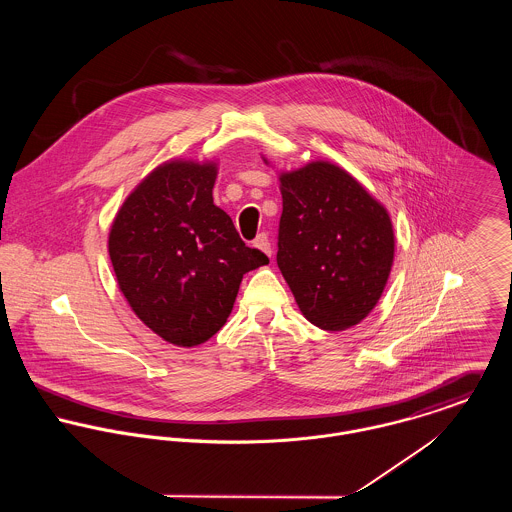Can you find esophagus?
Returning a JSON list of instances; mask_svg holds the SVG:
<instances>
[{
  "mask_svg": "<svg viewBox=\"0 0 512 512\" xmlns=\"http://www.w3.org/2000/svg\"><path fill=\"white\" fill-rule=\"evenodd\" d=\"M254 246H256L258 250H262L266 256H270V258H272V246H270V238H268V234H266V232H260V234L256 236Z\"/></svg>",
  "mask_w": 512,
  "mask_h": 512,
  "instance_id": "1",
  "label": "esophagus"
}]
</instances>
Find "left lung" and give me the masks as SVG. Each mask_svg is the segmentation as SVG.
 <instances>
[{
    "mask_svg": "<svg viewBox=\"0 0 512 512\" xmlns=\"http://www.w3.org/2000/svg\"><path fill=\"white\" fill-rule=\"evenodd\" d=\"M280 191L276 258L299 311L325 331L361 323L394 262L388 211L349 171L325 159L282 171Z\"/></svg>",
    "mask_w": 512,
    "mask_h": 512,
    "instance_id": "8db88e82",
    "label": "left lung"
}]
</instances>
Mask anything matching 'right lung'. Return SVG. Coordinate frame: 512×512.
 I'll return each mask as SVG.
<instances>
[{"label": "right lung", "mask_w": 512, "mask_h": 512, "mask_svg": "<svg viewBox=\"0 0 512 512\" xmlns=\"http://www.w3.org/2000/svg\"><path fill=\"white\" fill-rule=\"evenodd\" d=\"M219 161L169 159L118 209L108 254L120 292L155 335L197 347L226 323L246 272L266 266L213 203Z\"/></svg>", "instance_id": "1"}]
</instances>
